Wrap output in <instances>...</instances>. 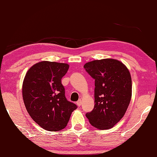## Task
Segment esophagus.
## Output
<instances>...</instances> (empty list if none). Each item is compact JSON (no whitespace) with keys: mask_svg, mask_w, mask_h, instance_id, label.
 Wrapping results in <instances>:
<instances>
[{"mask_svg":"<svg viewBox=\"0 0 157 157\" xmlns=\"http://www.w3.org/2000/svg\"><path fill=\"white\" fill-rule=\"evenodd\" d=\"M81 104H82V101H81V100H78L77 102H76V105H77V106H80L81 105Z\"/></svg>","mask_w":157,"mask_h":157,"instance_id":"34e87169","label":"esophagus"}]
</instances>
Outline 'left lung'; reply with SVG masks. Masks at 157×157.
<instances>
[{
  "label": "left lung",
  "mask_w": 157,
  "mask_h": 157,
  "mask_svg": "<svg viewBox=\"0 0 157 157\" xmlns=\"http://www.w3.org/2000/svg\"><path fill=\"white\" fill-rule=\"evenodd\" d=\"M84 68L95 79V105L86 117L96 128H111L124 117L131 102V74L122 62L114 59L87 62Z\"/></svg>",
  "instance_id": "left-lung-1"
}]
</instances>
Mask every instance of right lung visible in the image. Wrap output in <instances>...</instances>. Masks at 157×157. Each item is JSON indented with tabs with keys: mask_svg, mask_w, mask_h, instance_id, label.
<instances>
[{
	"mask_svg": "<svg viewBox=\"0 0 157 157\" xmlns=\"http://www.w3.org/2000/svg\"><path fill=\"white\" fill-rule=\"evenodd\" d=\"M69 65L43 61L32 66L22 83L25 107L34 122L48 131H59L67 124L77 108L67 100L61 78Z\"/></svg>",
	"mask_w": 157,
	"mask_h": 157,
	"instance_id": "obj_1",
	"label": "right lung"
}]
</instances>
